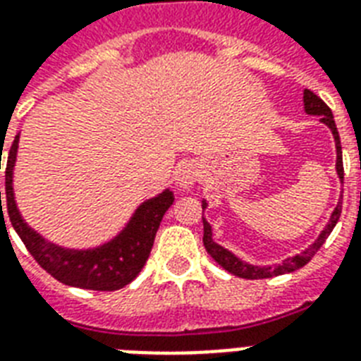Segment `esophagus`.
<instances>
[{
	"label": "esophagus",
	"mask_w": 361,
	"mask_h": 361,
	"mask_svg": "<svg viewBox=\"0 0 361 361\" xmlns=\"http://www.w3.org/2000/svg\"><path fill=\"white\" fill-rule=\"evenodd\" d=\"M200 166L197 163H185L181 164L180 170H178V187L187 191V189H191L198 180H200Z\"/></svg>",
	"instance_id": "obj_1"
}]
</instances>
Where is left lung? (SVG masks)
<instances>
[{
    "instance_id": "8db88e82",
    "label": "left lung",
    "mask_w": 361,
    "mask_h": 361,
    "mask_svg": "<svg viewBox=\"0 0 361 361\" xmlns=\"http://www.w3.org/2000/svg\"><path fill=\"white\" fill-rule=\"evenodd\" d=\"M303 110H305V114L309 116H319L320 121L331 130V135H334V142H336V172L339 176V180L343 181V153H341V140H339V133H337L336 121H334V114H331V110L328 109V104L322 101L320 97H317L313 92H309L305 90L303 92ZM341 200L343 195L339 197V202L334 208L330 215V221H328V225L324 226V231L320 232L317 240L311 243L309 247H305L302 252H296L294 257H288L286 260L279 264H269V266H257V264H249L245 260H241L240 257H236L234 252L225 249L219 243H215L214 241V228L208 223V219L202 215L204 221V247H206V251L212 258H214L215 262L223 266L226 271H231L232 275H238L241 279H268V277H275V275H283V274H290V271H296L302 266L313 258V255L319 251L322 243L326 241V238L330 236L331 231H334V226L337 225V221H339V215H341ZM208 208V200L202 198V209Z\"/></svg>"
}]
</instances>
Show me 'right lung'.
Returning a JSON list of instances; mask_svg holds the SVG:
<instances>
[{"label":"right lung","mask_w":361,"mask_h":361,"mask_svg":"<svg viewBox=\"0 0 361 361\" xmlns=\"http://www.w3.org/2000/svg\"><path fill=\"white\" fill-rule=\"evenodd\" d=\"M20 133L14 136L13 146L7 153V169H5V206L8 209L11 225L24 241L31 257L41 264L54 279L76 288L87 290H120L129 285L144 268L157 228L163 221V215L174 202V192L170 187L146 198L136 206L129 221L125 223L116 236L103 241L101 245L73 249L47 240L39 232L25 223L14 198V166L18 155ZM1 221V191H0Z\"/></svg>","instance_id":"obj_1"}]
</instances>
